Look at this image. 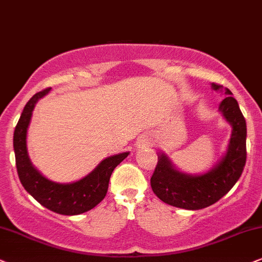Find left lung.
I'll use <instances>...</instances> for the list:
<instances>
[{
    "label": "left lung",
    "mask_w": 262,
    "mask_h": 262,
    "mask_svg": "<svg viewBox=\"0 0 262 262\" xmlns=\"http://www.w3.org/2000/svg\"><path fill=\"white\" fill-rule=\"evenodd\" d=\"M214 91L223 85L211 83ZM227 97L221 101L219 111L232 125L226 155L213 169L201 175L179 171L163 154L151 178V187L164 203L188 210H198L216 203L234 186L243 173L247 161V123L232 92L225 88Z\"/></svg>",
    "instance_id": "left-lung-1"
}]
</instances>
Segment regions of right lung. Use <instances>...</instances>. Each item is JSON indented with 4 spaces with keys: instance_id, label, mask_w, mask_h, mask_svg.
I'll use <instances>...</instances> for the list:
<instances>
[{
    "instance_id": "obj_1",
    "label": "right lung",
    "mask_w": 262,
    "mask_h": 262,
    "mask_svg": "<svg viewBox=\"0 0 262 262\" xmlns=\"http://www.w3.org/2000/svg\"><path fill=\"white\" fill-rule=\"evenodd\" d=\"M49 91L51 88L43 89L30 99L16 124L13 137L16 171L25 190L43 207L61 215H78L93 209L104 200L112 171L129 152L105 158L91 174L76 183L58 184L43 177L30 162L26 134L36 102L48 94Z\"/></svg>"
}]
</instances>
